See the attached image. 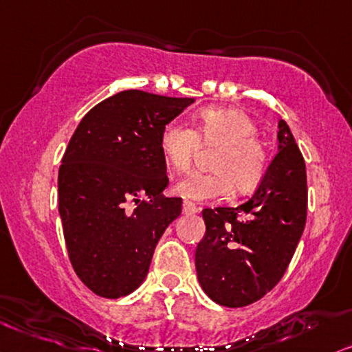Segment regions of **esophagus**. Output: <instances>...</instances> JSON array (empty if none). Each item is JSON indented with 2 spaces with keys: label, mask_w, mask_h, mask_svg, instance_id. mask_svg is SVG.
<instances>
[{
  "label": "esophagus",
  "mask_w": 352,
  "mask_h": 352,
  "mask_svg": "<svg viewBox=\"0 0 352 352\" xmlns=\"http://www.w3.org/2000/svg\"><path fill=\"white\" fill-rule=\"evenodd\" d=\"M184 212L185 214H195V212H199V208L191 201H184Z\"/></svg>",
  "instance_id": "1"
}]
</instances>
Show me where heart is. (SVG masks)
Returning <instances> with one entry per match:
<instances>
[{
  "label": "heart",
  "mask_w": 352,
  "mask_h": 352,
  "mask_svg": "<svg viewBox=\"0 0 352 352\" xmlns=\"http://www.w3.org/2000/svg\"><path fill=\"white\" fill-rule=\"evenodd\" d=\"M258 124L245 110L206 107L197 115L191 130L182 120L162 128L159 148L173 170H188L199 146L219 144L212 155L211 172H191L177 182L175 191L186 199L206 201L234 193H250L265 179L270 166L266 146L258 140Z\"/></svg>",
  "instance_id": "1"
}]
</instances>
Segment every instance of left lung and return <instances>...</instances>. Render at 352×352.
<instances>
[{
	"instance_id": "left-lung-1",
	"label": "left lung",
	"mask_w": 352,
	"mask_h": 352,
	"mask_svg": "<svg viewBox=\"0 0 352 352\" xmlns=\"http://www.w3.org/2000/svg\"><path fill=\"white\" fill-rule=\"evenodd\" d=\"M255 193L237 208L203 209L206 234L195 265L203 291L224 307L260 300L286 273L307 219V172L287 123Z\"/></svg>"
}]
</instances>
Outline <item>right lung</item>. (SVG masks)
<instances>
[{
	"label": "right lung",
	"instance_id": "1",
	"mask_svg": "<svg viewBox=\"0 0 352 352\" xmlns=\"http://www.w3.org/2000/svg\"><path fill=\"white\" fill-rule=\"evenodd\" d=\"M193 99L118 92L84 115L58 172L69 261L92 292L118 299L144 281L164 230L182 212L166 198L162 128Z\"/></svg>",
	"mask_w": 352,
	"mask_h": 352
}]
</instances>
